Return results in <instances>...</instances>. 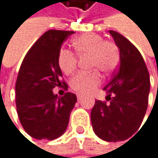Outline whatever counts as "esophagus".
<instances>
[{"mask_svg":"<svg viewBox=\"0 0 158 158\" xmlns=\"http://www.w3.org/2000/svg\"><path fill=\"white\" fill-rule=\"evenodd\" d=\"M77 100H81L82 98V95L81 94H77Z\"/></svg>","mask_w":158,"mask_h":158,"instance_id":"1","label":"esophagus"}]
</instances>
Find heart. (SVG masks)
Returning <instances> with one entry per match:
<instances>
[{"mask_svg":"<svg viewBox=\"0 0 158 158\" xmlns=\"http://www.w3.org/2000/svg\"><path fill=\"white\" fill-rule=\"evenodd\" d=\"M73 46L78 57L90 56L92 68H98L104 74H110L118 67L120 60V52L114 41L104 40L100 35L85 34L73 41ZM58 63L60 70L71 75L77 68V58L72 51H60ZM101 83V76L98 71L81 72L75 75L70 81L71 87L78 93L88 94Z\"/></svg>","mask_w":158,"mask_h":158,"instance_id":"heart-1","label":"heart"}]
</instances>
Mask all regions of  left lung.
<instances>
[{"mask_svg": "<svg viewBox=\"0 0 158 158\" xmlns=\"http://www.w3.org/2000/svg\"><path fill=\"white\" fill-rule=\"evenodd\" d=\"M120 52V64L103 88L106 101L96 100L91 111L95 134L109 142L123 141L140 127L148 107L150 75L140 52L121 34L110 30Z\"/></svg>", "mask_w": 158, "mask_h": 158, "instance_id": "left-lung-1", "label": "left lung"}]
</instances>
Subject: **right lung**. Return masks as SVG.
I'll list each match as a JSON object with an SVG mask.
<instances>
[{
	"instance_id": "obj_1",
	"label": "right lung",
	"mask_w": 158,
	"mask_h": 158,
	"mask_svg": "<svg viewBox=\"0 0 158 158\" xmlns=\"http://www.w3.org/2000/svg\"><path fill=\"white\" fill-rule=\"evenodd\" d=\"M74 31L48 30L25 55L16 81V106L24 131L36 139L53 140L66 130L77 102L75 94L63 97L53 93L55 87L68 85L61 81L58 57L62 42Z\"/></svg>"
}]
</instances>
